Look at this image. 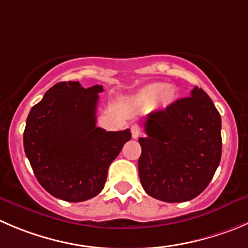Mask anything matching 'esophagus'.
I'll return each instance as SVG.
<instances>
[{
  "mask_svg": "<svg viewBox=\"0 0 248 248\" xmlns=\"http://www.w3.org/2000/svg\"><path fill=\"white\" fill-rule=\"evenodd\" d=\"M130 130H131V135H133L134 139H138L139 136L141 135V128L138 125V124H133Z\"/></svg>",
  "mask_w": 248,
  "mask_h": 248,
  "instance_id": "obj_1",
  "label": "esophagus"
}]
</instances>
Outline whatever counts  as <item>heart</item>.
Wrapping results in <instances>:
<instances>
[{"instance_id":"obj_1","label":"heart","mask_w":248,"mask_h":248,"mask_svg":"<svg viewBox=\"0 0 248 248\" xmlns=\"http://www.w3.org/2000/svg\"><path fill=\"white\" fill-rule=\"evenodd\" d=\"M159 97L162 106H169L175 100V93L166 82H153L141 90L140 100L145 102H152Z\"/></svg>"}]
</instances>
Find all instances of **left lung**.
I'll return each instance as SVG.
<instances>
[{
	"label": "left lung",
	"instance_id": "obj_1",
	"mask_svg": "<svg viewBox=\"0 0 248 248\" xmlns=\"http://www.w3.org/2000/svg\"><path fill=\"white\" fill-rule=\"evenodd\" d=\"M139 175L143 190L163 202H186L208 186L220 163L221 118L209 96L188 97L146 118Z\"/></svg>",
	"mask_w": 248,
	"mask_h": 248
}]
</instances>
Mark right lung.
I'll return each instance as SVG.
<instances>
[{
  "label": "right lung",
  "mask_w": 248,
  "mask_h": 248,
  "mask_svg": "<svg viewBox=\"0 0 248 248\" xmlns=\"http://www.w3.org/2000/svg\"><path fill=\"white\" fill-rule=\"evenodd\" d=\"M79 81L52 86L30 110L24 151L40 185L68 202L95 197L105 187L108 167L131 139L129 129L106 131L96 126L98 93Z\"/></svg>",
  "instance_id": "obj_1"
}]
</instances>
